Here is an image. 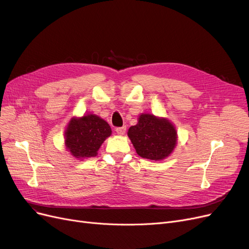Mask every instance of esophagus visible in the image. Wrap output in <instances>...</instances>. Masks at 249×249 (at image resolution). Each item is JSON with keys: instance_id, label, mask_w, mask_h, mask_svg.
<instances>
[{"instance_id": "obj_1", "label": "esophagus", "mask_w": 249, "mask_h": 249, "mask_svg": "<svg viewBox=\"0 0 249 249\" xmlns=\"http://www.w3.org/2000/svg\"><path fill=\"white\" fill-rule=\"evenodd\" d=\"M126 131V126H122V127H117L116 128V132L119 134V135H123Z\"/></svg>"}]
</instances>
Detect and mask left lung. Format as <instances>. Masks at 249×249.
I'll use <instances>...</instances> for the list:
<instances>
[{"instance_id": "1", "label": "left lung", "mask_w": 249, "mask_h": 249, "mask_svg": "<svg viewBox=\"0 0 249 249\" xmlns=\"http://www.w3.org/2000/svg\"><path fill=\"white\" fill-rule=\"evenodd\" d=\"M128 136L137 155L142 158L160 160L167 158L177 142L176 129L167 119L142 114L138 123L128 130Z\"/></svg>"}]
</instances>
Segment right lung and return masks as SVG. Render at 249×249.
<instances>
[{"mask_svg":"<svg viewBox=\"0 0 249 249\" xmlns=\"http://www.w3.org/2000/svg\"><path fill=\"white\" fill-rule=\"evenodd\" d=\"M111 133L109 124L102 118L89 114L72 119L65 132V142L75 158H90L96 156L100 146Z\"/></svg>","mask_w":249,"mask_h":249,"instance_id":"right-lung-1","label":"right lung"}]
</instances>
